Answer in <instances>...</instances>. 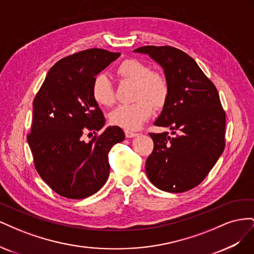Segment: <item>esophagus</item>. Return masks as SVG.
Wrapping results in <instances>:
<instances>
[{
  "mask_svg": "<svg viewBox=\"0 0 254 254\" xmlns=\"http://www.w3.org/2000/svg\"><path fill=\"white\" fill-rule=\"evenodd\" d=\"M125 135H126V137H134L137 135V133L133 132V131H130V130H125Z\"/></svg>",
  "mask_w": 254,
  "mask_h": 254,
  "instance_id": "34e87169",
  "label": "esophagus"
}]
</instances>
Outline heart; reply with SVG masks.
I'll use <instances>...</instances> for the list:
<instances>
[{"instance_id": "b5f03b06", "label": "heart", "mask_w": 254, "mask_h": 254, "mask_svg": "<svg viewBox=\"0 0 254 254\" xmlns=\"http://www.w3.org/2000/svg\"><path fill=\"white\" fill-rule=\"evenodd\" d=\"M117 73L123 79L135 82L134 98L129 105H121L110 114L113 125L127 130L140 128L153 113V106L163 107L170 94V86L163 74L150 68L140 60L126 59L120 64ZM92 96L102 106H111L115 101L114 90L108 76L98 74L92 83Z\"/></svg>"}]
</instances>
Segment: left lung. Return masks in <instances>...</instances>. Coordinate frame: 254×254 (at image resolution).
Returning a JSON list of instances; mask_svg holds the SVG:
<instances>
[{
	"mask_svg": "<svg viewBox=\"0 0 254 254\" xmlns=\"http://www.w3.org/2000/svg\"><path fill=\"white\" fill-rule=\"evenodd\" d=\"M134 52L163 67L170 94L155 125L170 127L176 134L149 133L155 146L146 160V174L153 186L170 193L194 189L225 149L226 113L217 89L196 61L178 49L146 45Z\"/></svg>",
	"mask_w": 254,
	"mask_h": 254,
	"instance_id": "1",
	"label": "left lung"
}]
</instances>
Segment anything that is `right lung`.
<instances>
[{
  "instance_id": "right-lung-1",
  "label": "right lung",
  "mask_w": 254,
  "mask_h": 254,
  "mask_svg": "<svg viewBox=\"0 0 254 254\" xmlns=\"http://www.w3.org/2000/svg\"><path fill=\"white\" fill-rule=\"evenodd\" d=\"M120 55L89 49L60 59L34 99L27 142L38 174L60 196L87 198L108 179V153L125 139L124 131L110 126L88 143L81 135L86 130L95 133L105 125L104 114L92 96V83Z\"/></svg>"
}]
</instances>
